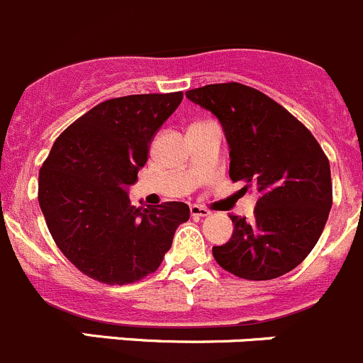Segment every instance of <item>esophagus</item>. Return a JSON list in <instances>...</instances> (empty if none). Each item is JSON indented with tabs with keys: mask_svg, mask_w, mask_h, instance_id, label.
Masks as SVG:
<instances>
[{
	"mask_svg": "<svg viewBox=\"0 0 363 363\" xmlns=\"http://www.w3.org/2000/svg\"><path fill=\"white\" fill-rule=\"evenodd\" d=\"M191 216L192 217H206V216H210V210L205 208V206L192 205L191 206Z\"/></svg>",
	"mask_w": 363,
	"mask_h": 363,
	"instance_id": "1",
	"label": "esophagus"
}]
</instances>
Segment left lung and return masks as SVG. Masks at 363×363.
I'll list each match as a JSON object with an SVG mask.
<instances>
[{"label": "left lung", "mask_w": 363, "mask_h": 363, "mask_svg": "<svg viewBox=\"0 0 363 363\" xmlns=\"http://www.w3.org/2000/svg\"><path fill=\"white\" fill-rule=\"evenodd\" d=\"M189 99L219 119L230 178L258 192L255 219L230 216L233 235L213 246L217 264L244 279H272L298 267L319 240L331 208L330 162L289 110L247 85L192 89Z\"/></svg>", "instance_id": "obj_1"}]
</instances>
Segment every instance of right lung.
<instances>
[{"instance_id": "right-lung-1", "label": "right lung", "mask_w": 363, "mask_h": 363, "mask_svg": "<svg viewBox=\"0 0 363 363\" xmlns=\"http://www.w3.org/2000/svg\"><path fill=\"white\" fill-rule=\"evenodd\" d=\"M184 92L103 101L55 140L39 172V205L58 250L106 285H126L158 269L189 205L133 206L128 187L147 162L150 144Z\"/></svg>"}]
</instances>
